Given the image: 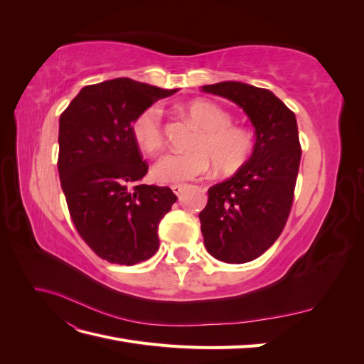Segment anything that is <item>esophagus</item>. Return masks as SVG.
I'll use <instances>...</instances> for the list:
<instances>
[{
  "label": "esophagus",
  "instance_id": "1",
  "mask_svg": "<svg viewBox=\"0 0 364 364\" xmlns=\"http://www.w3.org/2000/svg\"><path fill=\"white\" fill-rule=\"evenodd\" d=\"M171 190H173V193H174L176 196L181 197V196L183 194V191H185V185H173Z\"/></svg>",
  "mask_w": 364,
  "mask_h": 364
}]
</instances>
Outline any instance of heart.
Listing matches in <instances>:
<instances>
[{
    "label": "heart",
    "mask_w": 364,
    "mask_h": 364,
    "mask_svg": "<svg viewBox=\"0 0 364 364\" xmlns=\"http://www.w3.org/2000/svg\"><path fill=\"white\" fill-rule=\"evenodd\" d=\"M185 114L200 129L186 153H168L153 167V178L164 183H182L200 178L215 165L222 174H232L247 162L253 151L250 132L230 123V115L218 105L194 100L183 106ZM136 146L156 155L164 147L162 114L158 106L144 109L132 123Z\"/></svg>",
    "instance_id": "b5f03b06"
}]
</instances>
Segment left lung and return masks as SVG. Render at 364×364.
<instances>
[{
	"label": "left lung",
	"mask_w": 364,
	"mask_h": 364,
	"mask_svg": "<svg viewBox=\"0 0 364 364\" xmlns=\"http://www.w3.org/2000/svg\"><path fill=\"white\" fill-rule=\"evenodd\" d=\"M243 109L255 146L237 173L208 190L199 214L203 243L223 262L243 264L266 252L287 223L301 162L296 117L269 90L241 82L202 86Z\"/></svg>",
	"instance_id": "8db88e82"
}]
</instances>
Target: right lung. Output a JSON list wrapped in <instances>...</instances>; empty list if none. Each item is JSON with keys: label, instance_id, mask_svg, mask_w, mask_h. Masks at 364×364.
<instances>
[{"label": "right lung", "instance_id": "right-lung-1", "mask_svg": "<svg viewBox=\"0 0 364 364\" xmlns=\"http://www.w3.org/2000/svg\"><path fill=\"white\" fill-rule=\"evenodd\" d=\"M178 90L127 77L85 86L59 119V178L77 232L98 257L134 266L159 247L158 226L178 200L139 181L149 170L134 119Z\"/></svg>", "mask_w": 364, "mask_h": 364}]
</instances>
